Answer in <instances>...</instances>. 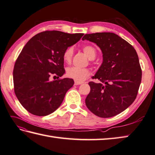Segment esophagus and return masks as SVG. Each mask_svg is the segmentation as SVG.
Instances as JSON below:
<instances>
[{
  "label": "esophagus",
  "mask_w": 155,
  "mask_h": 155,
  "mask_svg": "<svg viewBox=\"0 0 155 155\" xmlns=\"http://www.w3.org/2000/svg\"><path fill=\"white\" fill-rule=\"evenodd\" d=\"M74 84H75V85H81V84H83V82H82V81H78L75 80Z\"/></svg>",
  "instance_id": "esophagus-1"
}]
</instances>
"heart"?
<instances>
[{"label": "heart", "mask_w": 155, "mask_h": 155, "mask_svg": "<svg viewBox=\"0 0 155 155\" xmlns=\"http://www.w3.org/2000/svg\"><path fill=\"white\" fill-rule=\"evenodd\" d=\"M83 51L89 60H94L96 56V54H97L95 48L92 46H84ZM73 54L74 48L72 47H69L65 50L63 55V58L65 62L67 64H70L71 62ZM89 74H90V71L87 68H80L72 66L68 68L66 70L67 76L78 81L85 80L89 76Z\"/></svg>", "instance_id": "obj_1"}]
</instances>
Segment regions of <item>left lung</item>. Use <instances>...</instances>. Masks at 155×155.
Here are the masks:
<instances>
[{
  "instance_id": "8db88e82",
  "label": "left lung",
  "mask_w": 155,
  "mask_h": 155,
  "mask_svg": "<svg viewBox=\"0 0 155 155\" xmlns=\"http://www.w3.org/2000/svg\"><path fill=\"white\" fill-rule=\"evenodd\" d=\"M82 40L95 43L103 54V63L89 82L90 92L85 99L89 110L98 117L109 118L119 114L137 97L142 71L133 46L112 32L85 34Z\"/></svg>"
}]
</instances>
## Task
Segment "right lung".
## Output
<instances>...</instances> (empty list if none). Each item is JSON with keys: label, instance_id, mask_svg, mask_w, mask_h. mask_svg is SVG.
<instances>
[{"label": "right lung", "instance_id": "obj_1", "mask_svg": "<svg viewBox=\"0 0 155 155\" xmlns=\"http://www.w3.org/2000/svg\"><path fill=\"white\" fill-rule=\"evenodd\" d=\"M83 36L44 31L26 44L15 62L13 81L17 99L29 113L46 116L60 106L74 81L70 78L51 81L50 79L53 75L59 78L64 74V52Z\"/></svg>", "mask_w": 155, "mask_h": 155}]
</instances>
